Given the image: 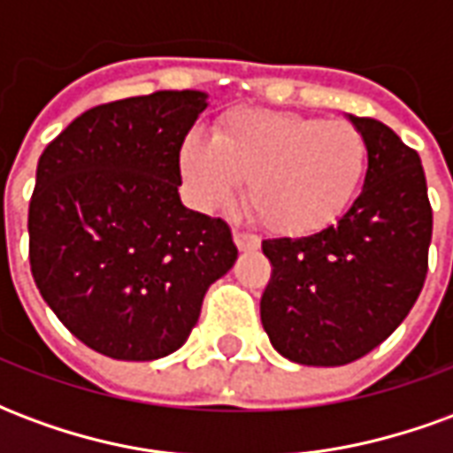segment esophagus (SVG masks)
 <instances>
[{"label": "esophagus", "instance_id": "34e87169", "mask_svg": "<svg viewBox=\"0 0 453 453\" xmlns=\"http://www.w3.org/2000/svg\"><path fill=\"white\" fill-rule=\"evenodd\" d=\"M233 240L240 252H252V250H259V237L250 235V233H242V230H235L233 233Z\"/></svg>", "mask_w": 453, "mask_h": 453}]
</instances>
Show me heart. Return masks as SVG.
<instances>
[{"label": "heart", "mask_w": 453, "mask_h": 453, "mask_svg": "<svg viewBox=\"0 0 453 453\" xmlns=\"http://www.w3.org/2000/svg\"><path fill=\"white\" fill-rule=\"evenodd\" d=\"M369 142L347 120L294 111L237 109L218 120L213 138L188 133L179 172L203 211L247 203L272 233L311 237L340 223L359 196Z\"/></svg>", "instance_id": "heart-1"}]
</instances>
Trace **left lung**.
Instances as JSON below:
<instances>
[{"mask_svg":"<svg viewBox=\"0 0 453 453\" xmlns=\"http://www.w3.org/2000/svg\"><path fill=\"white\" fill-rule=\"evenodd\" d=\"M369 142L364 188L340 223L265 240L274 266L259 313L281 357L342 366L393 334L427 276L432 208L419 155L380 120L347 113Z\"/></svg>","mask_w":453,"mask_h":453,"instance_id":"left-lung-1","label":"left lung"}]
</instances>
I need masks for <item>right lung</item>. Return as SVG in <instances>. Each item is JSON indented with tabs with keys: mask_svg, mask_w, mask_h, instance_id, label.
Listing matches in <instances>:
<instances>
[{
	"mask_svg": "<svg viewBox=\"0 0 453 453\" xmlns=\"http://www.w3.org/2000/svg\"><path fill=\"white\" fill-rule=\"evenodd\" d=\"M206 106L196 89L94 106L38 159L31 274L60 323L111 359L177 351L235 265L226 220L179 198V145Z\"/></svg>",
	"mask_w": 453,
	"mask_h": 453,
	"instance_id": "obj_1",
	"label": "right lung"
}]
</instances>
